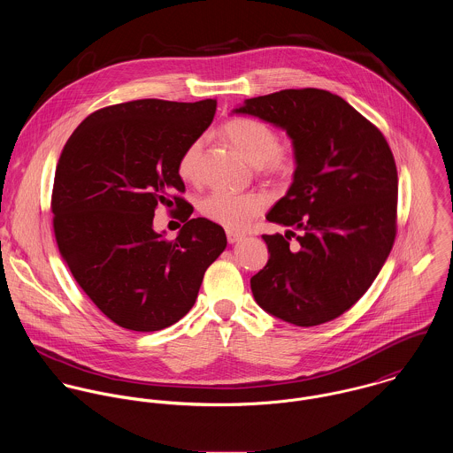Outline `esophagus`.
Wrapping results in <instances>:
<instances>
[{
  "label": "esophagus",
  "mask_w": 453,
  "mask_h": 453,
  "mask_svg": "<svg viewBox=\"0 0 453 453\" xmlns=\"http://www.w3.org/2000/svg\"><path fill=\"white\" fill-rule=\"evenodd\" d=\"M226 239H228V242H230V244H234V242H237L239 239H242V235H241V234H237V232L228 230V232H226Z\"/></svg>",
  "instance_id": "obj_1"
}]
</instances>
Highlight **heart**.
I'll use <instances>...</instances> for the list:
<instances>
[{
  "label": "heart",
  "instance_id": "obj_1",
  "mask_svg": "<svg viewBox=\"0 0 453 453\" xmlns=\"http://www.w3.org/2000/svg\"><path fill=\"white\" fill-rule=\"evenodd\" d=\"M223 139L232 144L248 162L255 164L265 176L286 178L296 167L293 153L279 148V134L270 126L255 119H232L221 127ZM202 142L196 139L180 157L178 173L183 180L192 181L196 176V164ZM268 196L261 192L232 194L216 190L200 202V212L230 230H242L266 209Z\"/></svg>",
  "mask_w": 453,
  "mask_h": 453
}]
</instances>
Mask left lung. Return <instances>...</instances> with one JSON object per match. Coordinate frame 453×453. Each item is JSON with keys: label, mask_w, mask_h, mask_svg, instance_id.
Wrapping results in <instances>:
<instances>
[{"label": "left lung", "mask_w": 453, "mask_h": 453, "mask_svg": "<svg viewBox=\"0 0 453 453\" xmlns=\"http://www.w3.org/2000/svg\"><path fill=\"white\" fill-rule=\"evenodd\" d=\"M234 111L286 130L296 158L288 194L266 214L289 230L263 235L270 257L251 277L253 296L286 323L333 321L368 291L395 239L397 171L388 141L321 88L259 96ZM291 236L299 244L289 250Z\"/></svg>", "instance_id": "8db88e82"}]
</instances>
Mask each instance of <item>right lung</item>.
<instances>
[{"mask_svg":"<svg viewBox=\"0 0 453 453\" xmlns=\"http://www.w3.org/2000/svg\"><path fill=\"white\" fill-rule=\"evenodd\" d=\"M216 99H139L88 115L58 162L52 212L61 257L78 286L113 323L158 331L194 307L207 266L226 248L225 230L190 218L180 195L183 151L207 129ZM186 221L176 242L152 230L158 203Z\"/></svg>","mask_w":453,"mask_h":453,"instance_id":"1","label":"right lung"}]
</instances>
